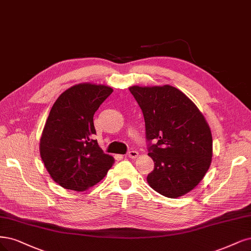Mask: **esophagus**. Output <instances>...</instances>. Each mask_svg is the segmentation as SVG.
Segmentation results:
<instances>
[{
    "label": "esophagus",
    "mask_w": 251,
    "mask_h": 251,
    "mask_svg": "<svg viewBox=\"0 0 251 251\" xmlns=\"http://www.w3.org/2000/svg\"><path fill=\"white\" fill-rule=\"evenodd\" d=\"M138 154H139V152L136 151H129L127 152V157L131 158V159H135L138 157Z\"/></svg>",
    "instance_id": "1"
}]
</instances>
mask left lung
<instances>
[{"label": "left lung", "instance_id": "1", "mask_svg": "<svg viewBox=\"0 0 251 251\" xmlns=\"http://www.w3.org/2000/svg\"><path fill=\"white\" fill-rule=\"evenodd\" d=\"M129 91L142 110L149 154L154 163L148 176L150 186L169 198L185 195L211 165L213 140L203 115L169 85L132 86Z\"/></svg>", "mask_w": 251, "mask_h": 251}]
</instances>
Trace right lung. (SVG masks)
Segmentation results:
<instances>
[{
	"mask_svg": "<svg viewBox=\"0 0 251 251\" xmlns=\"http://www.w3.org/2000/svg\"><path fill=\"white\" fill-rule=\"evenodd\" d=\"M113 89L105 85H75L50 109L40 139V157L57 184L84 191L101 180L113 165L93 139V115Z\"/></svg>",
	"mask_w": 251,
	"mask_h": 251,
	"instance_id": "1",
	"label": "right lung"
}]
</instances>
